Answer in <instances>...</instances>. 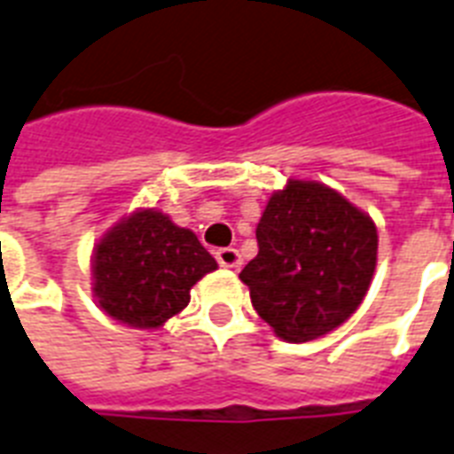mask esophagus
<instances>
[{
  "instance_id": "34e87169",
  "label": "esophagus",
  "mask_w": 454,
  "mask_h": 454,
  "mask_svg": "<svg viewBox=\"0 0 454 454\" xmlns=\"http://www.w3.org/2000/svg\"><path fill=\"white\" fill-rule=\"evenodd\" d=\"M214 256H216V262H219L221 266H223V269H238V266H240V263H242L240 252H238V249H235V247H221V249H216V252H214Z\"/></svg>"
}]
</instances>
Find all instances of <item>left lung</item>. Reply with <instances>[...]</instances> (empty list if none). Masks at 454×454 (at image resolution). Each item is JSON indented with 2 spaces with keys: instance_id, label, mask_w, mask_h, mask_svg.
I'll list each match as a JSON object with an SVG mask.
<instances>
[{
  "instance_id": "1",
  "label": "left lung",
  "mask_w": 454,
  "mask_h": 454,
  "mask_svg": "<svg viewBox=\"0 0 454 454\" xmlns=\"http://www.w3.org/2000/svg\"><path fill=\"white\" fill-rule=\"evenodd\" d=\"M242 269L256 313L285 341H310L356 313L377 266V226L341 192L290 178L256 226Z\"/></svg>"
}]
</instances>
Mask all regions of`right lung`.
Wrapping results in <instances>:
<instances>
[{
    "mask_svg": "<svg viewBox=\"0 0 454 454\" xmlns=\"http://www.w3.org/2000/svg\"><path fill=\"white\" fill-rule=\"evenodd\" d=\"M94 297L110 317L155 330L191 301V287L216 270L198 235L157 209H138L94 247Z\"/></svg>",
    "mask_w": 454,
    "mask_h": 454,
    "instance_id": "1",
    "label": "right lung"
}]
</instances>
